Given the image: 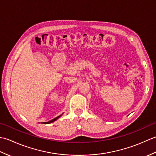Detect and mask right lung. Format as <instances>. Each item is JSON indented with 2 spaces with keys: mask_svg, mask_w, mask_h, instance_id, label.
I'll return each mask as SVG.
<instances>
[{
  "mask_svg": "<svg viewBox=\"0 0 156 156\" xmlns=\"http://www.w3.org/2000/svg\"><path fill=\"white\" fill-rule=\"evenodd\" d=\"M62 115H62H60L59 116H58V117H55V118H54V119H52V120H51V121H48V122H43V123H45V124H48V123H51V122H54V121H55V120H57V119L59 118V117H60Z\"/></svg>",
  "mask_w": 156,
  "mask_h": 156,
  "instance_id": "add662e5",
  "label": "right lung"
}]
</instances>
